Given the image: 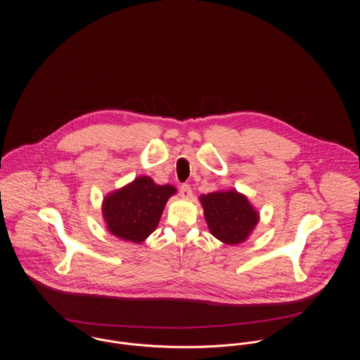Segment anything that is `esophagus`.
Returning a JSON list of instances; mask_svg holds the SVG:
<instances>
[{
  "label": "esophagus",
  "mask_w": 360,
  "mask_h": 360,
  "mask_svg": "<svg viewBox=\"0 0 360 360\" xmlns=\"http://www.w3.org/2000/svg\"><path fill=\"white\" fill-rule=\"evenodd\" d=\"M180 195L183 196V198H191L193 196L191 186L190 184H183L180 187Z\"/></svg>",
  "instance_id": "1"
}]
</instances>
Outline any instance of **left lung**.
<instances>
[{"label":"left lung","instance_id":"obj_1","mask_svg":"<svg viewBox=\"0 0 360 360\" xmlns=\"http://www.w3.org/2000/svg\"><path fill=\"white\" fill-rule=\"evenodd\" d=\"M200 202L210 232L227 245L242 243L259 223L248 198L233 190L202 195Z\"/></svg>","mask_w":360,"mask_h":360}]
</instances>
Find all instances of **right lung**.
I'll return each instance as SVG.
<instances>
[{"mask_svg": "<svg viewBox=\"0 0 360 360\" xmlns=\"http://www.w3.org/2000/svg\"><path fill=\"white\" fill-rule=\"evenodd\" d=\"M176 193L173 186H158L150 177L105 196L103 216L108 231L125 240L140 243L153 233L162 216L166 200Z\"/></svg>", "mask_w": 360, "mask_h": 360, "instance_id": "right-lung-1", "label": "right lung"}]
</instances>
